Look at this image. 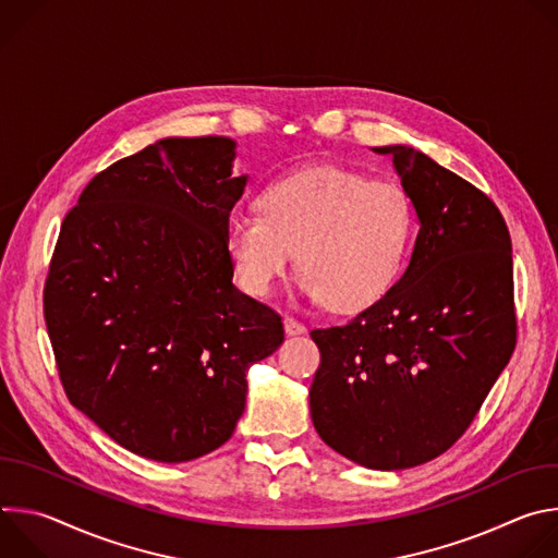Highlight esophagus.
Segmentation results:
<instances>
[{
  "label": "esophagus",
  "instance_id": "34e87169",
  "mask_svg": "<svg viewBox=\"0 0 558 558\" xmlns=\"http://www.w3.org/2000/svg\"><path fill=\"white\" fill-rule=\"evenodd\" d=\"M284 331H287V336H300V333L306 331V327L302 323H298L295 317L284 315Z\"/></svg>",
  "mask_w": 558,
  "mask_h": 558
}]
</instances>
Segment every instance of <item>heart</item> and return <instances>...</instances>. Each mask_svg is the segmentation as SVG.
Wrapping results in <instances>:
<instances>
[{
    "label": "heart",
    "mask_w": 558,
    "mask_h": 558,
    "mask_svg": "<svg viewBox=\"0 0 558 558\" xmlns=\"http://www.w3.org/2000/svg\"><path fill=\"white\" fill-rule=\"evenodd\" d=\"M415 231L404 187L313 166L274 181L260 211L227 220V254L241 287L269 295L295 265L302 289L338 313H355L388 293Z\"/></svg>",
    "instance_id": "heart-1"
}]
</instances>
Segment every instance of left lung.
Here are the masks:
<instances>
[{
  "label": "left lung",
  "mask_w": 558,
  "mask_h": 558,
  "mask_svg": "<svg viewBox=\"0 0 558 558\" xmlns=\"http://www.w3.org/2000/svg\"><path fill=\"white\" fill-rule=\"evenodd\" d=\"M390 154L420 233L404 276L320 349L308 404L327 446L402 470L446 452L480 413L517 347L512 243L497 205L407 147Z\"/></svg>",
  "instance_id": "1"
}]
</instances>
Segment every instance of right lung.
Instances as JSON below:
<instances>
[{"label":"right lung","instance_id":"1","mask_svg":"<svg viewBox=\"0 0 558 558\" xmlns=\"http://www.w3.org/2000/svg\"><path fill=\"white\" fill-rule=\"evenodd\" d=\"M225 136L163 138L99 172L65 214L44 317L74 409L134 454L179 463L222 446L247 368L282 317L238 291L227 220L247 177Z\"/></svg>","mask_w":558,"mask_h":558}]
</instances>
